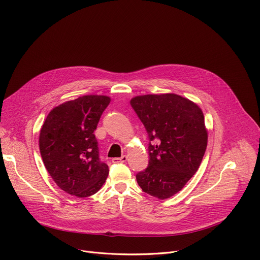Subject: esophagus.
<instances>
[{
  "label": "esophagus",
  "mask_w": 260,
  "mask_h": 260,
  "mask_svg": "<svg viewBox=\"0 0 260 260\" xmlns=\"http://www.w3.org/2000/svg\"><path fill=\"white\" fill-rule=\"evenodd\" d=\"M127 161V156L124 155L122 157H115L112 159L113 164H118V162H126Z\"/></svg>",
  "instance_id": "34e87169"
}]
</instances>
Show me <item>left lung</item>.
<instances>
[{
  "instance_id": "left-lung-1",
  "label": "left lung",
  "mask_w": 260,
  "mask_h": 260,
  "mask_svg": "<svg viewBox=\"0 0 260 260\" xmlns=\"http://www.w3.org/2000/svg\"><path fill=\"white\" fill-rule=\"evenodd\" d=\"M130 104L150 141L149 165L136 174L137 183L150 196L171 198L184 187L202 162L207 147L203 112L175 93L138 95Z\"/></svg>"
}]
</instances>
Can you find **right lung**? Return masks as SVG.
<instances>
[{
    "label": "right lung",
    "mask_w": 260,
    "mask_h": 260,
    "mask_svg": "<svg viewBox=\"0 0 260 260\" xmlns=\"http://www.w3.org/2000/svg\"><path fill=\"white\" fill-rule=\"evenodd\" d=\"M110 103L106 95H83L51 110L39 135V150L54 182L66 192L85 198L105 183L108 166L100 160L93 134Z\"/></svg>",
    "instance_id": "obj_1"
}]
</instances>
